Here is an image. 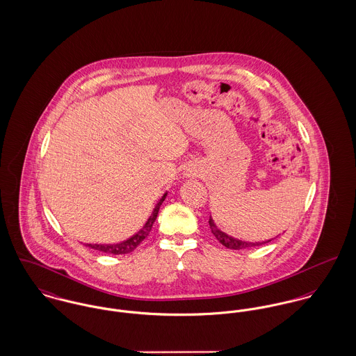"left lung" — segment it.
Listing matches in <instances>:
<instances>
[{
	"instance_id": "left-lung-1",
	"label": "left lung",
	"mask_w": 356,
	"mask_h": 356,
	"mask_svg": "<svg viewBox=\"0 0 356 356\" xmlns=\"http://www.w3.org/2000/svg\"><path fill=\"white\" fill-rule=\"evenodd\" d=\"M209 225H210V229H211V233L216 236V238L218 240L219 243L229 249H234V250H240V249H245V248H252V246L263 245V244H267L270 243L271 240L268 241H263V243H248V241H241L238 238H234L229 234H226L225 232L219 230L218 226L214 223V219L210 217L209 219Z\"/></svg>"
}]
</instances>
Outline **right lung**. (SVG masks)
Returning <instances> with one entry per match:
<instances>
[{"mask_svg": "<svg viewBox=\"0 0 356 356\" xmlns=\"http://www.w3.org/2000/svg\"><path fill=\"white\" fill-rule=\"evenodd\" d=\"M166 195H168V192H165L164 195H163V197L157 202V204H156V207H154L152 216L147 218L146 223L142 226V229H140L139 232H137L133 237H130V238H127L126 241H122V243H119V244H86V246L92 248V249H96V250H100V252H104V253H108V254H126V253L133 252V250L149 236V233H150V230H152V226H153L154 220H156L157 216H159L160 206L163 204Z\"/></svg>", "mask_w": 356, "mask_h": 356, "instance_id": "1", "label": "right lung"}]
</instances>
